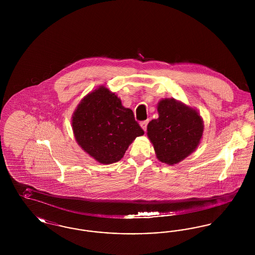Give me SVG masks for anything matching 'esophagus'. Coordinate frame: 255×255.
Segmentation results:
<instances>
[{
    "label": "esophagus",
    "instance_id": "34e87169",
    "mask_svg": "<svg viewBox=\"0 0 255 255\" xmlns=\"http://www.w3.org/2000/svg\"><path fill=\"white\" fill-rule=\"evenodd\" d=\"M148 122L149 121H144V122H140V126H141V128L146 131V129H147V124H148Z\"/></svg>",
    "mask_w": 255,
    "mask_h": 255
}]
</instances>
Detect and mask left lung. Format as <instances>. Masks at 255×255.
<instances>
[{"label":"left lung","instance_id":"obj_1","mask_svg":"<svg viewBox=\"0 0 255 255\" xmlns=\"http://www.w3.org/2000/svg\"><path fill=\"white\" fill-rule=\"evenodd\" d=\"M158 118L147 125V135L158 160L177 164L200 144L204 122L196 110L174 98L158 103Z\"/></svg>","mask_w":255,"mask_h":255}]
</instances>
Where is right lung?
<instances>
[{
	"label": "right lung",
	"mask_w": 255,
	"mask_h": 255,
	"mask_svg": "<svg viewBox=\"0 0 255 255\" xmlns=\"http://www.w3.org/2000/svg\"><path fill=\"white\" fill-rule=\"evenodd\" d=\"M72 124L77 143L102 164L121 160L133 139L144 133L133 111L123 107L121 98L104 86L81 100Z\"/></svg>",
	"instance_id": "1"
}]
</instances>
